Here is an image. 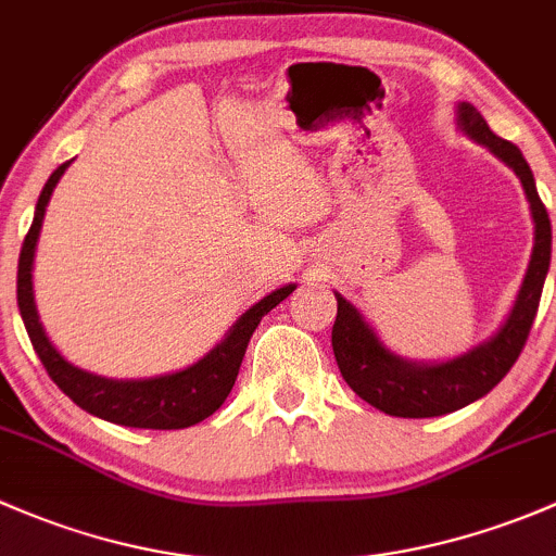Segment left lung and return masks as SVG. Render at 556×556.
I'll return each mask as SVG.
<instances>
[{"mask_svg": "<svg viewBox=\"0 0 556 556\" xmlns=\"http://www.w3.org/2000/svg\"><path fill=\"white\" fill-rule=\"evenodd\" d=\"M457 125H460L463 134H468L473 141L488 147L492 154H497L522 181L535 222L533 254H530V265L517 302H514L511 313H508L506 324L497 329V334L473 351L442 364H415L399 358L396 353L382 345L380 337L366 324L362 313L345 296L334 294L337 318L331 326V348H334L337 366H340L348 386L364 402L393 417L447 415V412L488 396L492 388L508 375V369L528 342L548 262H552V222H548L546 205L538 198L533 170H530L519 147L492 134L482 114L466 101L457 104Z\"/></svg>", "mask_w": 556, "mask_h": 556, "instance_id": "left-lung-1", "label": "left lung"}]
</instances>
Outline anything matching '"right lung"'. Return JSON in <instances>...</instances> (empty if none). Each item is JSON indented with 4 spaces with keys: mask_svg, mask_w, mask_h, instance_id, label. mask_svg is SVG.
<instances>
[{
    "mask_svg": "<svg viewBox=\"0 0 556 556\" xmlns=\"http://www.w3.org/2000/svg\"><path fill=\"white\" fill-rule=\"evenodd\" d=\"M68 163H72V160H68ZM68 163L59 165V168L50 174L48 185L42 187V194H39L37 200V211H34V222L21 245L18 307L23 324H26L28 340H31L39 362L48 369L50 380H53L74 404L83 406L85 412H90V415L109 422H117V426L152 428V431L190 428L194 422L214 415V412L225 404L232 386H236L238 369L240 364H243L245 348H249L254 329L273 307L280 305V302L296 289V286L289 283L283 286V289H276L273 294H267L265 300L256 302L254 307H249L214 351L205 353L198 364L187 366V369L181 371H174V375L152 377V380H109V377L90 375V371L68 364L66 358L55 351L53 342L45 334L42 324H39L31 289L34 249H37L39 230H42L45 208H48L50 194H53L55 185H59V179L64 176Z\"/></svg>",
    "mask_w": 556,
    "mask_h": 556,
    "instance_id": "right-lung-1",
    "label": "right lung"
}]
</instances>
